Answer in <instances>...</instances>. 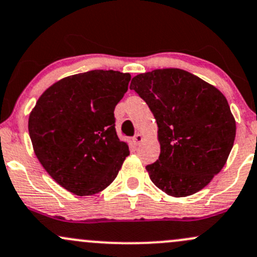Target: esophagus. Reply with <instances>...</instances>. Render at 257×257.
Instances as JSON below:
<instances>
[{
  "instance_id": "obj_1",
  "label": "esophagus",
  "mask_w": 257,
  "mask_h": 257,
  "mask_svg": "<svg viewBox=\"0 0 257 257\" xmlns=\"http://www.w3.org/2000/svg\"><path fill=\"white\" fill-rule=\"evenodd\" d=\"M133 142H134L135 144H137V145H139V144L143 142V137H142V134H139V133L135 134V135H134V138H133Z\"/></svg>"
}]
</instances>
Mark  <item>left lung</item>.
Segmentation results:
<instances>
[{
  "mask_svg": "<svg viewBox=\"0 0 257 257\" xmlns=\"http://www.w3.org/2000/svg\"><path fill=\"white\" fill-rule=\"evenodd\" d=\"M159 125L161 154L146 166L155 185L176 197L201 190L221 172L235 139V120L219 90L191 73L156 69L132 79Z\"/></svg>",
  "mask_w": 257,
  "mask_h": 257,
  "instance_id": "8db88e82",
  "label": "left lung"
}]
</instances>
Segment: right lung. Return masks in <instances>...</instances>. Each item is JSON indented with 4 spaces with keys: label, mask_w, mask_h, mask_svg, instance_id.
Wrapping results in <instances>:
<instances>
[{
    "label": "right lung",
    "mask_w": 257,
    "mask_h": 257,
    "mask_svg": "<svg viewBox=\"0 0 257 257\" xmlns=\"http://www.w3.org/2000/svg\"><path fill=\"white\" fill-rule=\"evenodd\" d=\"M131 74L90 70L50 86L29 117V135L42 167L61 187L85 196L108 187L129 148L115 132L114 107Z\"/></svg>",
    "instance_id": "right-lung-1"
}]
</instances>
